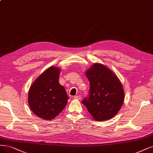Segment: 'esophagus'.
<instances>
[{
	"label": "esophagus",
	"mask_w": 153,
	"mask_h": 153,
	"mask_svg": "<svg viewBox=\"0 0 153 153\" xmlns=\"http://www.w3.org/2000/svg\"><path fill=\"white\" fill-rule=\"evenodd\" d=\"M74 98L76 99H81V96H75L74 97Z\"/></svg>",
	"instance_id": "34e87169"
}]
</instances>
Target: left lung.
I'll return each instance as SVG.
<instances>
[{"label": "left lung", "mask_w": 153, "mask_h": 153, "mask_svg": "<svg viewBox=\"0 0 153 153\" xmlns=\"http://www.w3.org/2000/svg\"><path fill=\"white\" fill-rule=\"evenodd\" d=\"M85 75L90 82V91L82 104L97 122L113 118L124 102L122 83L111 70L100 63L94 64Z\"/></svg>", "instance_id": "obj_1"}]
</instances>
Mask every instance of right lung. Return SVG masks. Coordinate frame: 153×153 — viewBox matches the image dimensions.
<instances>
[{
    "mask_svg": "<svg viewBox=\"0 0 153 153\" xmlns=\"http://www.w3.org/2000/svg\"><path fill=\"white\" fill-rule=\"evenodd\" d=\"M60 69L51 66L36 79L28 92V104L32 112L42 119L56 117L69 99L65 87L59 83Z\"/></svg>",
    "mask_w": 153,
    "mask_h": 153,
    "instance_id": "1",
    "label": "right lung"
}]
</instances>
